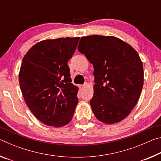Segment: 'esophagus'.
Listing matches in <instances>:
<instances>
[{
  "label": "esophagus",
  "mask_w": 161,
  "mask_h": 161,
  "mask_svg": "<svg viewBox=\"0 0 161 161\" xmlns=\"http://www.w3.org/2000/svg\"><path fill=\"white\" fill-rule=\"evenodd\" d=\"M86 83L84 84H81V85H80V88H81V89H83V88H84V87L86 86Z\"/></svg>",
  "instance_id": "esophagus-1"
}]
</instances>
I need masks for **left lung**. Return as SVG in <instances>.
Segmentation results:
<instances>
[{
    "label": "left lung",
    "mask_w": 161,
    "mask_h": 161,
    "mask_svg": "<svg viewBox=\"0 0 161 161\" xmlns=\"http://www.w3.org/2000/svg\"><path fill=\"white\" fill-rule=\"evenodd\" d=\"M77 48L94 69L90 100L94 116L107 124L122 121L142 91L143 67L138 53L118 37L97 35L81 37Z\"/></svg>",
    "instance_id": "obj_1"
}]
</instances>
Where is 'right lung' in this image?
<instances>
[{
	"label": "right lung",
	"mask_w": 161,
	"mask_h": 161,
	"mask_svg": "<svg viewBox=\"0 0 161 161\" xmlns=\"http://www.w3.org/2000/svg\"><path fill=\"white\" fill-rule=\"evenodd\" d=\"M80 37L45 40L30 49L22 62L19 84L31 112L48 126L62 127L72 119L78 87L70 78L68 59Z\"/></svg>",
	"instance_id": "add662e5"
}]
</instances>
